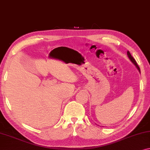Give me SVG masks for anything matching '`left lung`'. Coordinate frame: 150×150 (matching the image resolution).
I'll list each match as a JSON object with an SVG mask.
<instances>
[{
    "label": "left lung",
    "instance_id": "8db88e82",
    "mask_svg": "<svg viewBox=\"0 0 150 150\" xmlns=\"http://www.w3.org/2000/svg\"><path fill=\"white\" fill-rule=\"evenodd\" d=\"M127 55H128V57L129 58V59L131 60V61L134 64H135V67H137V69H138V71H139V73H140V69L139 67V66H138L137 62L135 61V60L134 59V58L132 57V56H131V54H130V52H129V51H127Z\"/></svg>",
    "mask_w": 150,
    "mask_h": 150
}]
</instances>
